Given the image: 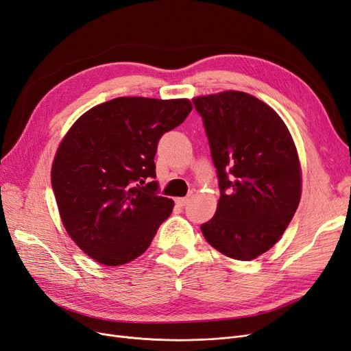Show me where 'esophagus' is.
I'll use <instances>...</instances> for the list:
<instances>
[{"label":"esophagus","instance_id":"obj_1","mask_svg":"<svg viewBox=\"0 0 351 351\" xmlns=\"http://www.w3.org/2000/svg\"><path fill=\"white\" fill-rule=\"evenodd\" d=\"M191 201V198L189 197H184V198H176V204L179 205V206H185L188 202Z\"/></svg>","mask_w":351,"mask_h":351}]
</instances>
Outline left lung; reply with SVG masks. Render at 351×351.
I'll list each match as a JSON object with an SVG mask.
<instances>
[{"label":"left lung","instance_id":"1","mask_svg":"<svg viewBox=\"0 0 351 351\" xmlns=\"http://www.w3.org/2000/svg\"><path fill=\"white\" fill-rule=\"evenodd\" d=\"M204 120L221 191L201 231L215 250L253 261L279 241L300 205V156L287 124L241 90L192 99Z\"/></svg>","mask_w":351,"mask_h":351}]
</instances>
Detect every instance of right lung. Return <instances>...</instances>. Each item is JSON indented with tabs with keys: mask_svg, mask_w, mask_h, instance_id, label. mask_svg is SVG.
I'll use <instances>...</instances> for the list:
<instances>
[{
	"mask_svg": "<svg viewBox=\"0 0 351 351\" xmlns=\"http://www.w3.org/2000/svg\"><path fill=\"white\" fill-rule=\"evenodd\" d=\"M191 110L186 98H114L82 114L62 138L50 172L59 215L95 262L134 261L172 214L173 201L158 195L153 180L154 154Z\"/></svg>",
	"mask_w": 351,
	"mask_h": 351,
	"instance_id": "right-lung-1",
	"label": "right lung"
}]
</instances>
